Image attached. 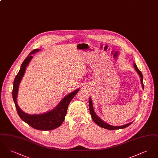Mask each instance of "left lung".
Segmentation results:
<instances>
[{
	"mask_svg": "<svg viewBox=\"0 0 158 158\" xmlns=\"http://www.w3.org/2000/svg\"><path fill=\"white\" fill-rule=\"evenodd\" d=\"M134 68L135 70V71L137 72V73L139 74V75L140 77V82H141V84L142 86V88L144 89V85H143V75L142 73V72H140V70H139V69L137 68V66H136L135 63H134ZM89 111H90V114L91 115V117L92 118V120L94 121L99 126L101 127L104 128L105 129H108V130H118V129H122V128H124L127 127L128 126H130L133 122L129 123L127 124H126L123 126H111L110 125L107 123H106L105 121L101 120L98 115L95 114L94 110V107H93V105H92V99L90 97H89Z\"/></svg>",
	"mask_w": 158,
	"mask_h": 158,
	"instance_id": "obj_1",
	"label": "left lung"
}]
</instances>
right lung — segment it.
<instances>
[{
  "mask_svg": "<svg viewBox=\"0 0 158 158\" xmlns=\"http://www.w3.org/2000/svg\"><path fill=\"white\" fill-rule=\"evenodd\" d=\"M38 51H40V49H35L32 51L23 61L20 70L16 76L14 82L12 97L18 114L24 122L30 125L31 127L37 130L43 131L52 130L60 127L64 120L65 116L68 111L69 104L78 92L79 88L65 96L60 101L57 105L51 111L40 114H29L23 112L17 104L19 86L25 73L27 67L33 58L31 55L37 53Z\"/></svg>",
  "mask_w": 158,
  "mask_h": 158,
  "instance_id": "obj_1",
  "label": "right lung"
}]
</instances>
